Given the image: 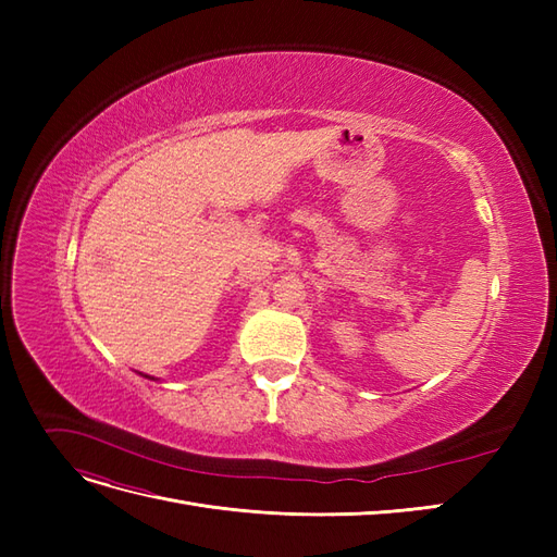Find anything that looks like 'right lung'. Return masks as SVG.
Listing matches in <instances>:
<instances>
[{
  "label": "right lung",
  "mask_w": 557,
  "mask_h": 557,
  "mask_svg": "<svg viewBox=\"0 0 557 557\" xmlns=\"http://www.w3.org/2000/svg\"><path fill=\"white\" fill-rule=\"evenodd\" d=\"M146 379H150V376H146Z\"/></svg>",
  "instance_id": "obj_1"
}]
</instances>
